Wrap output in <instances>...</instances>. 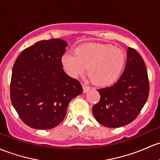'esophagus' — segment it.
<instances>
[{
  "label": "esophagus",
  "mask_w": 160,
  "mask_h": 160,
  "mask_svg": "<svg viewBox=\"0 0 160 160\" xmlns=\"http://www.w3.org/2000/svg\"><path fill=\"white\" fill-rule=\"evenodd\" d=\"M83 92H84V93H87V92H88L89 90H90V87H88V86L85 85V84H83Z\"/></svg>",
  "instance_id": "esophagus-1"
}]
</instances>
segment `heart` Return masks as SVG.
Returning a JSON list of instances; mask_svg holds the SVG:
<instances>
[{
	"instance_id": "1",
	"label": "heart",
	"mask_w": 160,
	"mask_h": 160,
	"mask_svg": "<svg viewBox=\"0 0 160 160\" xmlns=\"http://www.w3.org/2000/svg\"><path fill=\"white\" fill-rule=\"evenodd\" d=\"M126 55L122 50L107 43H92L77 48L74 56L66 53L62 58L63 68L70 77L88 74L93 83L107 86L119 78L126 64Z\"/></svg>"
}]
</instances>
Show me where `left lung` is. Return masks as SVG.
<instances>
[{
    "instance_id": "left-lung-1",
    "label": "left lung",
    "mask_w": 160,
    "mask_h": 160,
    "mask_svg": "<svg viewBox=\"0 0 160 160\" xmlns=\"http://www.w3.org/2000/svg\"><path fill=\"white\" fill-rule=\"evenodd\" d=\"M127 55V64L120 78L113 85L97 90L100 101L93 107L96 120L110 128L132 122L149 96V78L142 57L132 48H128Z\"/></svg>"
}]
</instances>
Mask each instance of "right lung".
<instances>
[{
  "label": "right lung",
  "instance_id": "right-lung-1",
  "mask_svg": "<svg viewBox=\"0 0 160 160\" xmlns=\"http://www.w3.org/2000/svg\"><path fill=\"white\" fill-rule=\"evenodd\" d=\"M67 43L40 40L26 48L13 64L10 97L21 120L30 127L50 129L65 118L69 102L83 93L80 82L63 71Z\"/></svg>",
  "mask_w": 160,
  "mask_h": 160
}]
</instances>
